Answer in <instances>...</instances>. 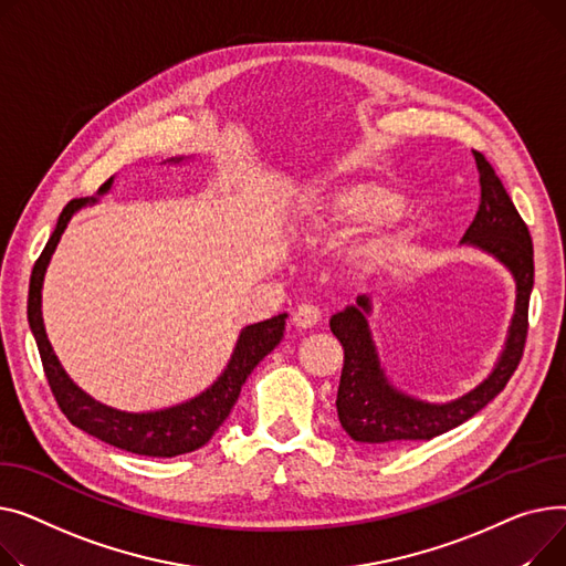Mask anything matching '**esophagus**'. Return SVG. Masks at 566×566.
<instances>
[{
    "label": "esophagus",
    "mask_w": 566,
    "mask_h": 566,
    "mask_svg": "<svg viewBox=\"0 0 566 566\" xmlns=\"http://www.w3.org/2000/svg\"><path fill=\"white\" fill-rule=\"evenodd\" d=\"M322 319V311L319 306L315 304H298L292 313V322L298 326V328H311L315 326L317 322Z\"/></svg>",
    "instance_id": "34e87169"
}]
</instances>
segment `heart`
<instances>
[{"mask_svg": "<svg viewBox=\"0 0 566 566\" xmlns=\"http://www.w3.org/2000/svg\"><path fill=\"white\" fill-rule=\"evenodd\" d=\"M402 198L375 182H345L317 187L306 201L304 214L313 230L375 226L392 217Z\"/></svg>", "mask_w": 566, "mask_h": 566, "instance_id": "heart-1", "label": "heart"}]
</instances>
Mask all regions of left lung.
Masks as SVG:
<instances>
[{
    "label": "left lung",
    "instance_id": "1",
    "mask_svg": "<svg viewBox=\"0 0 566 566\" xmlns=\"http://www.w3.org/2000/svg\"><path fill=\"white\" fill-rule=\"evenodd\" d=\"M473 155L480 174V208L461 242L491 253L516 279V313L505 352L489 379L469 395L448 405L418 402L386 381L365 319V313H370V298L358 296L356 306L336 313L328 322L345 349L336 400L338 418L343 429L358 443L388 446L397 441H429L446 434L482 411L507 386L523 358L530 292L535 283L533 238L489 159L478 150Z\"/></svg>",
    "mask_w": 566,
    "mask_h": 566
}]
</instances>
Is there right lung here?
Instances as JSON below:
<instances>
[{
	"mask_svg": "<svg viewBox=\"0 0 566 566\" xmlns=\"http://www.w3.org/2000/svg\"><path fill=\"white\" fill-rule=\"evenodd\" d=\"M109 187H112V178L99 187L97 193L109 191ZM88 201L95 203V198H75V201H71L63 208L54 232L31 270L27 317H29L31 334L39 345V354L43 360V370H45L50 390L63 416L69 418L75 427H80L82 431H86V434L105 441L118 450H127L144 457H178L185 452H193L198 448H203L212 439L219 424L230 416L232 407H235L247 377L253 373L255 365L281 343L287 315H276L272 319L247 326L238 340L235 354H232L228 368L223 370L219 381L180 407L155 411V413H125L91 400V397L82 388H77L69 379V375L63 373L61 363L45 336L43 315H41V287H43L48 262L71 217Z\"/></svg>",
	"mask_w": 566,
	"mask_h": 566,
	"instance_id": "obj_1",
	"label": "right lung"
}]
</instances>
